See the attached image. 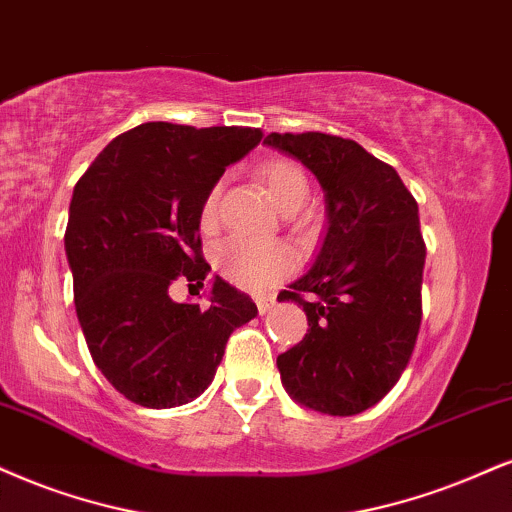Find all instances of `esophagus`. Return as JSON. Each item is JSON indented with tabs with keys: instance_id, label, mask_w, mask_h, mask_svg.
I'll list each match as a JSON object with an SVG mask.
<instances>
[{
	"instance_id": "esophagus-1",
	"label": "esophagus",
	"mask_w": 512,
	"mask_h": 512,
	"mask_svg": "<svg viewBox=\"0 0 512 512\" xmlns=\"http://www.w3.org/2000/svg\"><path fill=\"white\" fill-rule=\"evenodd\" d=\"M256 306H258V313L266 315V313L270 311V308L275 306V301H273V299H268V296H258V299H256Z\"/></svg>"
}]
</instances>
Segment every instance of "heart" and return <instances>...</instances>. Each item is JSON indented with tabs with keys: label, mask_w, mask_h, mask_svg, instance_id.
<instances>
[{
	"label": "heart",
	"mask_w": 512,
	"mask_h": 512,
	"mask_svg": "<svg viewBox=\"0 0 512 512\" xmlns=\"http://www.w3.org/2000/svg\"><path fill=\"white\" fill-rule=\"evenodd\" d=\"M258 178L266 185L268 194L285 213H294L306 204L308 178L306 170L292 159H270L258 168ZM220 187H211L199 211V223L211 230L218 220ZM216 270L225 280L246 292H268L294 273L296 258L292 249L277 242H254V239L230 237L213 254Z\"/></svg>",
	"instance_id": "b5f03b06"
}]
</instances>
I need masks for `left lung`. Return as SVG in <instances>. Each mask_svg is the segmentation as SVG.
Returning <instances> with one entry per match:
<instances>
[{"instance_id": "1", "label": "left lung", "mask_w": 512, "mask_h": 512, "mask_svg": "<svg viewBox=\"0 0 512 512\" xmlns=\"http://www.w3.org/2000/svg\"><path fill=\"white\" fill-rule=\"evenodd\" d=\"M263 144L304 163L327 204L311 270L277 296L308 318L306 337L277 356L282 384L318 413H363L399 382L420 332L427 249L418 201L353 140L270 132Z\"/></svg>"}]
</instances>
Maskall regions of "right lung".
Returning <instances> with one entry per match:
<instances>
[{
    "label": "right lung",
    "instance_id": "1",
    "mask_svg": "<svg viewBox=\"0 0 512 512\" xmlns=\"http://www.w3.org/2000/svg\"><path fill=\"white\" fill-rule=\"evenodd\" d=\"M261 137L237 125L142 123L106 144L73 189L63 242L75 313L94 365L137 406L204 394L230 334L256 318L251 296L220 277L206 304H178L170 285L204 287L201 204Z\"/></svg>",
    "mask_w": 512,
    "mask_h": 512
}]
</instances>
